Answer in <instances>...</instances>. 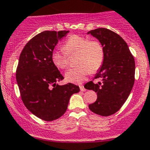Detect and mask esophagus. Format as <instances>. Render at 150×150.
Masks as SVG:
<instances>
[{
    "instance_id": "34e87169",
    "label": "esophagus",
    "mask_w": 150,
    "mask_h": 150,
    "mask_svg": "<svg viewBox=\"0 0 150 150\" xmlns=\"http://www.w3.org/2000/svg\"><path fill=\"white\" fill-rule=\"evenodd\" d=\"M80 89H81V91H86V88H85L83 85H80Z\"/></svg>"
}]
</instances>
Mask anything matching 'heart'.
I'll use <instances>...</instances> for the list:
<instances>
[{
  "instance_id": "1",
  "label": "heart",
  "mask_w": 150,
  "mask_h": 150,
  "mask_svg": "<svg viewBox=\"0 0 150 150\" xmlns=\"http://www.w3.org/2000/svg\"><path fill=\"white\" fill-rule=\"evenodd\" d=\"M63 50H54L51 53V60L56 67L65 69L69 64L67 54L78 53V67L68 69L65 73L67 81L80 83L85 81L89 73L97 72L104 62L103 47L98 41L89 40L86 38L72 35L64 43Z\"/></svg>"
}]
</instances>
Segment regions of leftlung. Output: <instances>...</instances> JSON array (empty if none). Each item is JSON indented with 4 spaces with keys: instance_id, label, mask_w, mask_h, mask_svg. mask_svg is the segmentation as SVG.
Segmentation results:
<instances>
[{
    "instance_id": "1",
    "label": "left lung",
    "mask_w": 150,
    "mask_h": 150,
    "mask_svg": "<svg viewBox=\"0 0 150 150\" xmlns=\"http://www.w3.org/2000/svg\"><path fill=\"white\" fill-rule=\"evenodd\" d=\"M101 43L104 49V62L94 78L102 82L92 81L85 88L97 93V99L88 105L93 112L102 116L115 114L120 110L131 93L134 83L135 61L128 45L119 35L106 28L88 32Z\"/></svg>"
}]
</instances>
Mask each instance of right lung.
<instances>
[{
	"label": "right lung",
	"mask_w": 150,
	"mask_h": 150,
	"mask_svg": "<svg viewBox=\"0 0 150 150\" xmlns=\"http://www.w3.org/2000/svg\"><path fill=\"white\" fill-rule=\"evenodd\" d=\"M69 32L39 33L25 45L19 57L16 78L22 102L30 112L46 121L62 116L70 96L80 91L76 85L57 83L64 77L51 60L54 47Z\"/></svg>",
	"instance_id": "add662e5"
}]
</instances>
